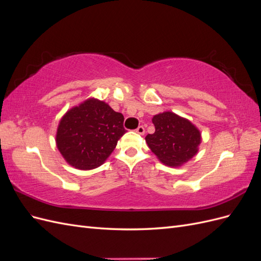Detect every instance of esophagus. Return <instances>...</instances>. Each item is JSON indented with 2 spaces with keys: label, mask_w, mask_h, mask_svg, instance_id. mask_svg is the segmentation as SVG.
I'll use <instances>...</instances> for the list:
<instances>
[{
  "label": "esophagus",
  "mask_w": 261,
  "mask_h": 261,
  "mask_svg": "<svg viewBox=\"0 0 261 261\" xmlns=\"http://www.w3.org/2000/svg\"><path fill=\"white\" fill-rule=\"evenodd\" d=\"M136 132L139 134V135H144V134H145V127H144V126H138Z\"/></svg>",
  "instance_id": "obj_1"
}]
</instances>
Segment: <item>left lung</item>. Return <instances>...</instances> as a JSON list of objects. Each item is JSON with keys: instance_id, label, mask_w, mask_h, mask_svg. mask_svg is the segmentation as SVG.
Segmentation results:
<instances>
[{"instance_id": "left-lung-1", "label": "left lung", "mask_w": 261, "mask_h": 261, "mask_svg": "<svg viewBox=\"0 0 261 261\" xmlns=\"http://www.w3.org/2000/svg\"><path fill=\"white\" fill-rule=\"evenodd\" d=\"M155 127L148 134L146 143L150 150L168 167H180L198 152L200 130L185 117L167 111L152 117Z\"/></svg>"}]
</instances>
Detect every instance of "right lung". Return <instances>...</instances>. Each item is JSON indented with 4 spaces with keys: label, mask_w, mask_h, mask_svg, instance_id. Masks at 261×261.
<instances>
[{
    "label": "right lung",
    "mask_w": 261,
    "mask_h": 261,
    "mask_svg": "<svg viewBox=\"0 0 261 261\" xmlns=\"http://www.w3.org/2000/svg\"><path fill=\"white\" fill-rule=\"evenodd\" d=\"M124 116L105 101L85 100L63 115L57 130V147L65 161L78 170L100 167L126 133Z\"/></svg>",
    "instance_id": "right-lung-1"
}]
</instances>
